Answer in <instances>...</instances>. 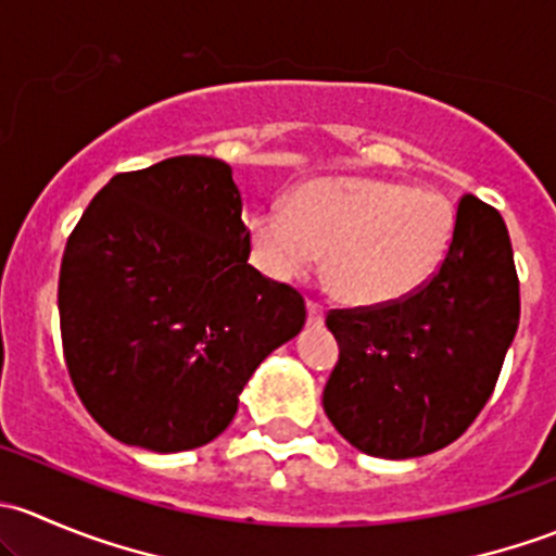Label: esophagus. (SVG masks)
<instances>
[{
  "label": "esophagus",
  "mask_w": 556,
  "mask_h": 556,
  "mask_svg": "<svg viewBox=\"0 0 556 556\" xmlns=\"http://www.w3.org/2000/svg\"><path fill=\"white\" fill-rule=\"evenodd\" d=\"M306 312H309V323H323L325 306L319 304V301H314V299L306 301Z\"/></svg>",
  "instance_id": "obj_1"
}]
</instances>
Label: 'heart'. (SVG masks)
Here are the masks:
<instances>
[{"label":"heart","mask_w":556,"mask_h":556,"mask_svg":"<svg viewBox=\"0 0 556 556\" xmlns=\"http://www.w3.org/2000/svg\"><path fill=\"white\" fill-rule=\"evenodd\" d=\"M257 268L274 279L309 271L325 252V279L346 304H390L433 277L452 239L439 193L377 177H317L290 210L266 204L244 220Z\"/></svg>","instance_id":"obj_1"}]
</instances>
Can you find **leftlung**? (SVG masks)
<instances>
[{"mask_svg":"<svg viewBox=\"0 0 556 556\" xmlns=\"http://www.w3.org/2000/svg\"><path fill=\"white\" fill-rule=\"evenodd\" d=\"M339 363L323 392L333 428L371 457L439 452L490 401L519 325L511 239L465 193L439 271L390 304L330 309Z\"/></svg>","mask_w":556,"mask_h":556,"instance_id":"1","label":"left lung"}]
</instances>
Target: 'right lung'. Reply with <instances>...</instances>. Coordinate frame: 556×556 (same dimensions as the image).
<instances>
[{
  "label": "right lung",
  "instance_id": "1",
  "mask_svg": "<svg viewBox=\"0 0 556 556\" xmlns=\"http://www.w3.org/2000/svg\"><path fill=\"white\" fill-rule=\"evenodd\" d=\"M247 257L223 161L177 155L93 195L61 261L59 317L72 384L112 439L161 454L210 444L255 368L304 328L299 290Z\"/></svg>",
  "mask_w": 556,
  "mask_h": 556
}]
</instances>
